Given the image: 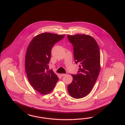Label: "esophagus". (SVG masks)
<instances>
[{"instance_id":"34e87169","label":"esophagus","mask_w":125,"mask_h":125,"mask_svg":"<svg viewBox=\"0 0 125 125\" xmlns=\"http://www.w3.org/2000/svg\"><path fill=\"white\" fill-rule=\"evenodd\" d=\"M67 75V74H66V73H62V74H61V76L62 77L65 76V75Z\"/></svg>"}]
</instances>
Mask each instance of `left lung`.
Segmentation results:
<instances>
[{
  "label": "left lung",
  "instance_id": "1",
  "mask_svg": "<svg viewBox=\"0 0 125 125\" xmlns=\"http://www.w3.org/2000/svg\"><path fill=\"white\" fill-rule=\"evenodd\" d=\"M73 47L75 63L80 64L79 73L71 74L72 82L68 86L71 97L79 99L85 97L92 91L100 70V53L96 41L93 37L82 34L68 35Z\"/></svg>",
  "mask_w": 125,
  "mask_h": 125
}]
</instances>
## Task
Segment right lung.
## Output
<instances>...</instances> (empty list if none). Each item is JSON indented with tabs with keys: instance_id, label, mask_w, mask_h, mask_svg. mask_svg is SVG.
Instances as JSON below:
<instances>
[{
	"instance_id": "add662e5",
	"label": "right lung",
	"mask_w": 125,
	"mask_h": 125,
	"mask_svg": "<svg viewBox=\"0 0 125 125\" xmlns=\"http://www.w3.org/2000/svg\"><path fill=\"white\" fill-rule=\"evenodd\" d=\"M65 35L41 33L34 37L28 45L25 56V70L30 84L41 94L51 93L59 80L52 70L49 69L48 64L53 46Z\"/></svg>"
}]
</instances>
